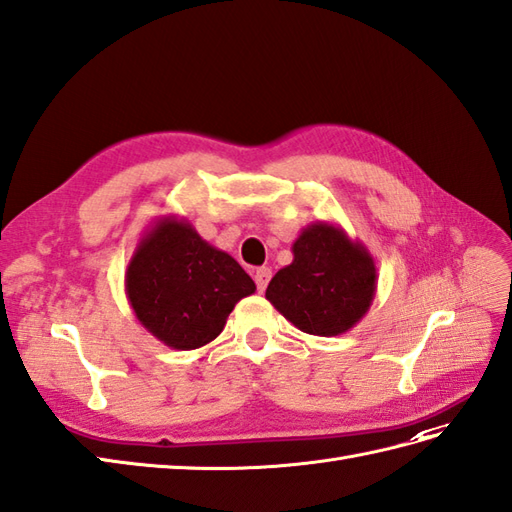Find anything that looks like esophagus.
Here are the masks:
<instances>
[{"instance_id":"1","label":"esophagus","mask_w":512,"mask_h":512,"mask_svg":"<svg viewBox=\"0 0 512 512\" xmlns=\"http://www.w3.org/2000/svg\"><path fill=\"white\" fill-rule=\"evenodd\" d=\"M270 277H272V270L270 268H257L255 270V283H257V290L259 292L266 290Z\"/></svg>"}]
</instances>
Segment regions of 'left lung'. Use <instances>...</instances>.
<instances>
[{"label":"left lung","mask_w":512,"mask_h":512,"mask_svg":"<svg viewBox=\"0 0 512 512\" xmlns=\"http://www.w3.org/2000/svg\"><path fill=\"white\" fill-rule=\"evenodd\" d=\"M294 259L268 283L266 298L309 335L335 337L370 311L376 264L365 244L333 222H311L292 244Z\"/></svg>","instance_id":"1"}]
</instances>
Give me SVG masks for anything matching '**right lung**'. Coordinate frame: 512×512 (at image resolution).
Listing matches in <instances>:
<instances>
[{
	"mask_svg": "<svg viewBox=\"0 0 512 512\" xmlns=\"http://www.w3.org/2000/svg\"><path fill=\"white\" fill-rule=\"evenodd\" d=\"M255 290L238 261L177 216L153 220L125 272L136 320L173 350L214 342L233 307Z\"/></svg>",
	"mask_w": 512,
	"mask_h": 512,
	"instance_id": "obj_1",
	"label": "right lung"
}]
</instances>
